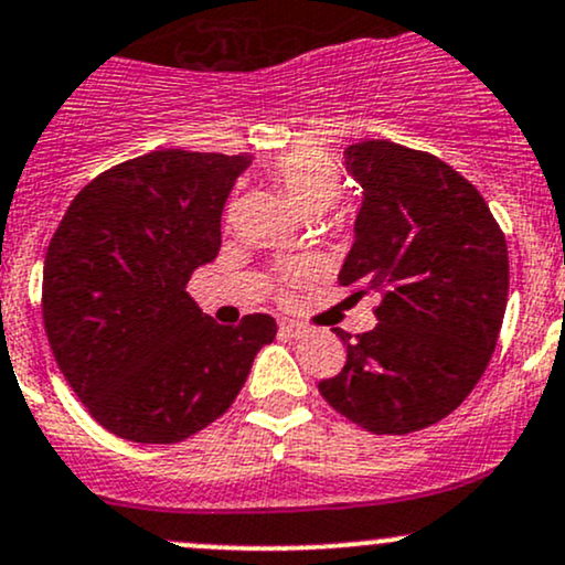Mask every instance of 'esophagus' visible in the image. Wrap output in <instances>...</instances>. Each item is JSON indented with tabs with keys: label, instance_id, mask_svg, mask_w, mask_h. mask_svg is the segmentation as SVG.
Instances as JSON below:
<instances>
[{
	"label": "esophagus",
	"instance_id": "1",
	"mask_svg": "<svg viewBox=\"0 0 565 565\" xmlns=\"http://www.w3.org/2000/svg\"><path fill=\"white\" fill-rule=\"evenodd\" d=\"M278 327H281V332L287 334V338H306L308 334V327L300 324V321H292V319H281L278 321Z\"/></svg>",
	"mask_w": 565,
	"mask_h": 565
}]
</instances>
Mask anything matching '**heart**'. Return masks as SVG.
<instances>
[{
	"instance_id": "b5f03b06",
	"label": "heart",
	"mask_w": 565,
	"mask_h": 565,
	"mask_svg": "<svg viewBox=\"0 0 565 565\" xmlns=\"http://www.w3.org/2000/svg\"><path fill=\"white\" fill-rule=\"evenodd\" d=\"M270 177L302 216L327 212L343 192V173L338 163L313 147H295L284 152L270 166ZM287 276L297 278L300 270L289 268Z\"/></svg>"
}]
</instances>
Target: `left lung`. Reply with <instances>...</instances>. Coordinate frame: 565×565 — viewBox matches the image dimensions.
Listing matches in <instances>:
<instances>
[{"label": "left lung", "instance_id": "8db88e82", "mask_svg": "<svg viewBox=\"0 0 565 565\" xmlns=\"http://www.w3.org/2000/svg\"><path fill=\"white\" fill-rule=\"evenodd\" d=\"M362 188L338 281L381 292L377 324L351 338L319 392L373 434L437 424L486 373L510 292L507 241L475 184L429 152L386 139L345 147Z\"/></svg>", "mask_w": 565, "mask_h": 565}]
</instances>
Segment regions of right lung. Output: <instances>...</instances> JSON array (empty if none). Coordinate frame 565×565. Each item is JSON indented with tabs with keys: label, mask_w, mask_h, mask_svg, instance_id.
<instances>
[{
	"label": "right lung",
	"mask_w": 565,
	"mask_h": 565,
	"mask_svg": "<svg viewBox=\"0 0 565 565\" xmlns=\"http://www.w3.org/2000/svg\"><path fill=\"white\" fill-rule=\"evenodd\" d=\"M252 154L154 150L74 195L42 270V319L58 370L104 429L182 443L220 418L276 319H209L188 281L220 254L222 209Z\"/></svg>",
	"instance_id": "add662e5"
}]
</instances>
